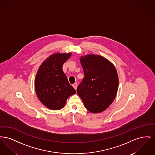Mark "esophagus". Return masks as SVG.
Masks as SVG:
<instances>
[{"label":"esophagus","instance_id":"1","mask_svg":"<svg viewBox=\"0 0 155 155\" xmlns=\"http://www.w3.org/2000/svg\"><path fill=\"white\" fill-rule=\"evenodd\" d=\"M77 86H78V84L77 82L74 83V84H73V87H74V88L76 90L77 88Z\"/></svg>","mask_w":155,"mask_h":155}]
</instances>
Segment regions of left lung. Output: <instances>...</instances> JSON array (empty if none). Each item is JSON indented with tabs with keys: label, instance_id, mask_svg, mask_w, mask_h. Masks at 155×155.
I'll return each instance as SVG.
<instances>
[{
	"label": "left lung",
	"instance_id": "8db88e82",
	"mask_svg": "<svg viewBox=\"0 0 155 155\" xmlns=\"http://www.w3.org/2000/svg\"><path fill=\"white\" fill-rule=\"evenodd\" d=\"M84 78L77 89L86 109L99 113L107 109L118 91L117 70L109 60L90 54L81 56Z\"/></svg>",
	"mask_w": 155,
	"mask_h": 155
}]
</instances>
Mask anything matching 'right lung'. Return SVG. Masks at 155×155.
Masks as SVG:
<instances>
[{
	"mask_svg": "<svg viewBox=\"0 0 155 155\" xmlns=\"http://www.w3.org/2000/svg\"><path fill=\"white\" fill-rule=\"evenodd\" d=\"M71 54L72 53H54L45 59L38 70L35 90L39 100L51 110L64 107L67 99L76 92L62 69Z\"/></svg>",
	"mask_w": 155,
	"mask_h": 155,
	"instance_id": "right-lung-1",
	"label": "right lung"
}]
</instances>
